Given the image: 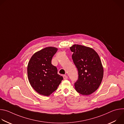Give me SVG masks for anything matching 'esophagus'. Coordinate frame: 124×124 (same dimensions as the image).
Returning a JSON list of instances; mask_svg holds the SVG:
<instances>
[{
  "label": "esophagus",
  "instance_id": "1",
  "mask_svg": "<svg viewBox=\"0 0 124 124\" xmlns=\"http://www.w3.org/2000/svg\"><path fill=\"white\" fill-rule=\"evenodd\" d=\"M63 78H64V79H68V76H66V75H64L63 76Z\"/></svg>",
  "mask_w": 124,
  "mask_h": 124
}]
</instances>
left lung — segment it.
Returning a JSON list of instances; mask_svg holds the SVG:
<instances>
[{"label": "left lung", "mask_w": 124, "mask_h": 124, "mask_svg": "<svg viewBox=\"0 0 124 124\" xmlns=\"http://www.w3.org/2000/svg\"><path fill=\"white\" fill-rule=\"evenodd\" d=\"M70 48L78 72L75 89L82 95H89L98 89L102 80L103 68L100 56L90 47L75 44Z\"/></svg>", "instance_id": "obj_1"}]
</instances>
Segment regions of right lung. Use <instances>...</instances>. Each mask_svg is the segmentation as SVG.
<instances>
[{
    "mask_svg": "<svg viewBox=\"0 0 124 124\" xmlns=\"http://www.w3.org/2000/svg\"><path fill=\"white\" fill-rule=\"evenodd\" d=\"M57 48L49 46L36 52L31 57L27 65L29 82L39 94L48 96L57 89L63 78L57 74V68L51 59Z\"/></svg>",
    "mask_w": 124,
    "mask_h": 124,
    "instance_id": "obj_1",
    "label": "right lung"
}]
</instances>
